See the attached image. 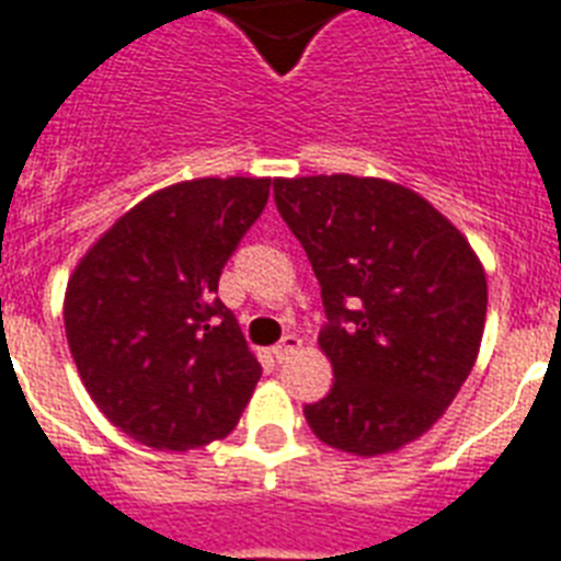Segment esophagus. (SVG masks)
Wrapping results in <instances>:
<instances>
[{
  "label": "esophagus",
  "mask_w": 561,
  "mask_h": 561,
  "mask_svg": "<svg viewBox=\"0 0 561 561\" xmlns=\"http://www.w3.org/2000/svg\"><path fill=\"white\" fill-rule=\"evenodd\" d=\"M302 350V337H297V334H285L276 346H273V355H276V360H288L294 352Z\"/></svg>",
  "instance_id": "34e87169"
}]
</instances>
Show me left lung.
I'll return each mask as SVG.
<instances>
[{"instance_id": "1", "label": "left lung", "mask_w": 561, "mask_h": 561, "mask_svg": "<svg viewBox=\"0 0 561 561\" xmlns=\"http://www.w3.org/2000/svg\"><path fill=\"white\" fill-rule=\"evenodd\" d=\"M276 209L320 282L334 383L306 404L317 439L355 457L434 427L478 360L486 271L422 194L378 178L273 180Z\"/></svg>"}]
</instances>
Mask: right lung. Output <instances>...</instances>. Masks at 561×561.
Returning <instances> with one entry per match:
<instances>
[{
	"label": "right lung",
	"mask_w": 561,
	"mask_h": 561,
	"mask_svg": "<svg viewBox=\"0 0 561 561\" xmlns=\"http://www.w3.org/2000/svg\"><path fill=\"white\" fill-rule=\"evenodd\" d=\"M267 178L153 192L87 250L64 299L66 341L92 401L130 439L188 451L238 425L262 364L218 294L262 215Z\"/></svg>",
	"instance_id": "right-lung-1"
}]
</instances>
